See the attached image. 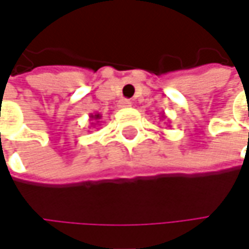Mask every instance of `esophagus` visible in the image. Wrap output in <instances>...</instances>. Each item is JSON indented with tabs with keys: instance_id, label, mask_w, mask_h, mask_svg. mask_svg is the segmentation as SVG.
<instances>
[{
	"instance_id": "obj_1",
	"label": "esophagus",
	"mask_w": 249,
	"mask_h": 249,
	"mask_svg": "<svg viewBox=\"0 0 249 249\" xmlns=\"http://www.w3.org/2000/svg\"><path fill=\"white\" fill-rule=\"evenodd\" d=\"M119 107H122V108H129V107H131V102L129 100H120Z\"/></svg>"
}]
</instances>
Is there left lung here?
Listing matches in <instances>:
<instances>
[{"label":"left lung","mask_w":249,"mask_h":249,"mask_svg":"<svg viewBox=\"0 0 249 249\" xmlns=\"http://www.w3.org/2000/svg\"><path fill=\"white\" fill-rule=\"evenodd\" d=\"M163 118H165V116H163V115H162V119H163Z\"/></svg>","instance_id":"1"}]
</instances>
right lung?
<instances>
[{
    "mask_svg": "<svg viewBox=\"0 0 249 249\" xmlns=\"http://www.w3.org/2000/svg\"><path fill=\"white\" fill-rule=\"evenodd\" d=\"M101 113H90V120H95L97 123H100ZM91 124H95V123H91Z\"/></svg>",
    "mask_w": 249,
    "mask_h": 249,
    "instance_id": "add662e5",
    "label": "right lung"
}]
</instances>
